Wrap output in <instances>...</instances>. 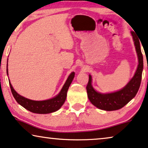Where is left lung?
Instances as JSON below:
<instances>
[{
  "label": "left lung",
  "instance_id": "left-lung-1",
  "mask_svg": "<svg viewBox=\"0 0 148 148\" xmlns=\"http://www.w3.org/2000/svg\"><path fill=\"white\" fill-rule=\"evenodd\" d=\"M135 44L136 52L138 57L139 64L135 75L129 83L123 88L119 91L111 92V93H100L97 92L92 86L91 76L89 75L88 82L86 85V91L88 99L92 105L99 109L106 110V111H113L123 108L131 100L135 97L138 92L141 81L142 71L143 68V55L141 53L140 41L136 36L134 32H131Z\"/></svg>",
  "mask_w": 148,
  "mask_h": 148
}]
</instances>
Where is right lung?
I'll list each match as a JSON object with an SVG mask.
<instances>
[{
	"mask_svg": "<svg viewBox=\"0 0 148 148\" xmlns=\"http://www.w3.org/2000/svg\"><path fill=\"white\" fill-rule=\"evenodd\" d=\"M7 72L8 74L7 68ZM74 75H75V73H71L58 95L52 98V99L44 100V101H34V100L25 98L15 91L10 81L9 85L11 92H12L13 97L16 100V101L25 109L29 110V112L36 114H49L58 110L64 103L66 99L67 92H68L69 86L74 79Z\"/></svg>",
	"mask_w": 148,
	"mask_h": 148,
	"instance_id": "right-lung-1",
	"label": "right lung"
}]
</instances>
